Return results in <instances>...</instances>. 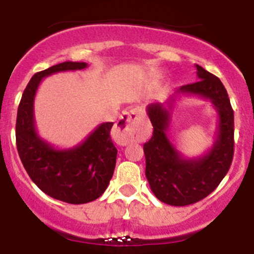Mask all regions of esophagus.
Instances as JSON below:
<instances>
[{
	"label": "esophagus",
	"mask_w": 254,
	"mask_h": 254,
	"mask_svg": "<svg viewBox=\"0 0 254 254\" xmlns=\"http://www.w3.org/2000/svg\"><path fill=\"white\" fill-rule=\"evenodd\" d=\"M144 114L140 109L134 107L125 111L117 122L115 129V137L120 144L126 145L128 143L139 140L145 134Z\"/></svg>",
	"instance_id": "obj_1"
}]
</instances>
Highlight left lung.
I'll return each instance as SVG.
<instances>
[{
    "label": "left lung",
    "mask_w": 254,
    "mask_h": 254,
    "mask_svg": "<svg viewBox=\"0 0 254 254\" xmlns=\"http://www.w3.org/2000/svg\"><path fill=\"white\" fill-rule=\"evenodd\" d=\"M199 80L175 91L165 106L153 102L147 114L153 125V135L143 145L145 155V177L158 200L173 206L195 204L218 187L227 174L233 158V110L227 91L217 76L196 65ZM196 94L210 99L218 111L216 139L204 156L194 160L181 157L167 138L170 112L177 94Z\"/></svg>",
    "instance_id": "left-lung-1"
}]
</instances>
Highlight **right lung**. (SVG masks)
<instances>
[{
	"label": "right lung",
	"mask_w": 254,
	"mask_h": 254,
	"mask_svg": "<svg viewBox=\"0 0 254 254\" xmlns=\"http://www.w3.org/2000/svg\"><path fill=\"white\" fill-rule=\"evenodd\" d=\"M85 67L86 63L65 62L34 74L22 95L16 122L19 158L34 184L53 199L74 205L94 201L109 187L117 157L110 135L114 122L99 125L76 147L57 149L37 133L33 104L45 76Z\"/></svg>",
	"instance_id": "obj_1"
}]
</instances>
